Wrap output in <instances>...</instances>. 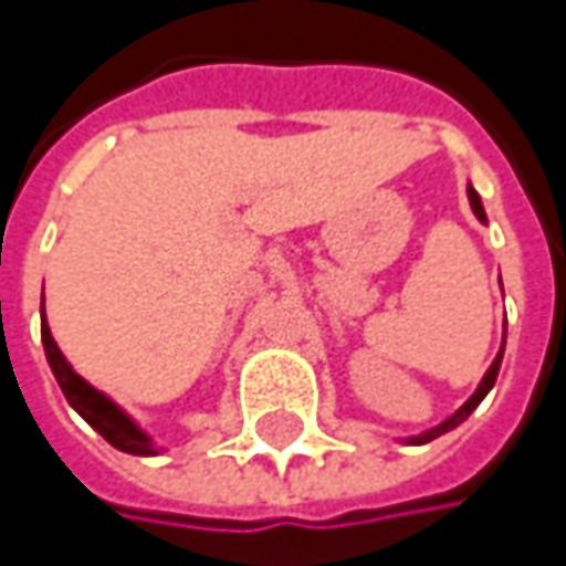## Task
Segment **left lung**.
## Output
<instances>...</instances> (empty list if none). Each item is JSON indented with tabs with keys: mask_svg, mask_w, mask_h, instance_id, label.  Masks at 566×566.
<instances>
[{
	"mask_svg": "<svg viewBox=\"0 0 566 566\" xmlns=\"http://www.w3.org/2000/svg\"><path fill=\"white\" fill-rule=\"evenodd\" d=\"M465 192H469V206H472L475 219H479V222H489V216H485V206H482V196H479V192H475L472 186H469ZM502 357H505V334H502V350H499V357L492 360V367L485 370V377H482V384L475 387V394L469 396V399H465V402H462V406H459V409H455V412H452L449 419H442L439 426H432V429H426V432L406 436L402 442H406V446H422V442H432L436 436H442V432L455 429L459 422H465V419H469V416L475 412V406H479V402H482V399L489 396V390L495 387V380H499V370H502Z\"/></svg>",
	"mask_w": 566,
	"mask_h": 566,
	"instance_id": "obj_1",
	"label": "left lung"
}]
</instances>
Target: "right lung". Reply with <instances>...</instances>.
<instances>
[{"label":"right lung","instance_id":"right-lung-1","mask_svg":"<svg viewBox=\"0 0 566 566\" xmlns=\"http://www.w3.org/2000/svg\"><path fill=\"white\" fill-rule=\"evenodd\" d=\"M42 347H45V357H49V367L55 374L57 387L67 399V406L94 429L101 432L114 449L127 452V455H160L154 436L120 406L114 402L107 394H101L97 387H91L71 364L67 357L61 354V347L52 337V327L45 321V297H42Z\"/></svg>","mask_w":566,"mask_h":566}]
</instances>
